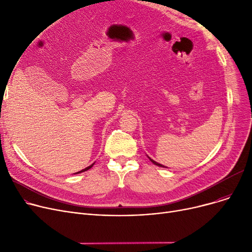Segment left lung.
I'll use <instances>...</instances> for the list:
<instances>
[{
  "mask_svg": "<svg viewBox=\"0 0 252 252\" xmlns=\"http://www.w3.org/2000/svg\"><path fill=\"white\" fill-rule=\"evenodd\" d=\"M148 158H149V159H150V161L152 162V163H154L155 165H157V166H160V167H166V166H164V165H162V164H160V163H158V162H156V161H154L153 159H152V158H150L149 156H148Z\"/></svg>",
  "mask_w": 252,
  "mask_h": 252,
  "instance_id": "left-lung-1",
  "label": "left lung"
}]
</instances>
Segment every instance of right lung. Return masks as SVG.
Listing matches in <instances>:
<instances>
[{"label":"right lung","instance_id":"right-lung-1","mask_svg":"<svg viewBox=\"0 0 252 252\" xmlns=\"http://www.w3.org/2000/svg\"><path fill=\"white\" fill-rule=\"evenodd\" d=\"M93 165H94V163H93V164H91L90 166H88V167H86V168H84V169H82L81 171H78V173H83V171H86V170H88V169H90ZM78 173H75V174H78Z\"/></svg>","mask_w":252,"mask_h":252}]
</instances>
